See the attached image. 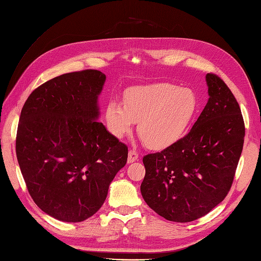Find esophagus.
Listing matches in <instances>:
<instances>
[{"label":"esophagus","instance_id":"esophagus-1","mask_svg":"<svg viewBox=\"0 0 261 261\" xmlns=\"http://www.w3.org/2000/svg\"><path fill=\"white\" fill-rule=\"evenodd\" d=\"M136 160H138V153L135 151V150H129L127 162L133 163V162H135Z\"/></svg>","mask_w":261,"mask_h":261}]
</instances>
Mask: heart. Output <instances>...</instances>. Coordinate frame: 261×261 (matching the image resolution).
I'll list each match as a JSON object with an SVG mask.
<instances>
[{
  "label": "heart",
  "instance_id": "obj_1",
  "mask_svg": "<svg viewBox=\"0 0 261 261\" xmlns=\"http://www.w3.org/2000/svg\"><path fill=\"white\" fill-rule=\"evenodd\" d=\"M124 105L111 100L106 109L108 127L117 138L138 124L144 144L155 150L173 146L184 137L198 110V98L188 88L158 83L132 87Z\"/></svg>",
  "mask_w": 261,
  "mask_h": 261
}]
</instances>
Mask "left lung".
Here are the masks:
<instances>
[{"label": "left lung", "mask_w": 261, "mask_h": 261, "mask_svg": "<svg viewBox=\"0 0 261 261\" xmlns=\"http://www.w3.org/2000/svg\"><path fill=\"white\" fill-rule=\"evenodd\" d=\"M206 82L209 99L191 132L143 159V198L173 222L199 219L225 198L243 150L245 125L238 101L217 75L207 74Z\"/></svg>", "instance_id": "obj_1"}]
</instances>
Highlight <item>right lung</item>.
<instances>
[{
  "label": "right lung",
  "instance_id": "right-lung-1",
  "mask_svg": "<svg viewBox=\"0 0 261 261\" xmlns=\"http://www.w3.org/2000/svg\"><path fill=\"white\" fill-rule=\"evenodd\" d=\"M106 75L63 74L39 86L22 107L16 155L28 192L46 215L82 222L103 204L128 148L98 121Z\"/></svg>",
  "mask_w": 261,
  "mask_h": 261
}]
</instances>
